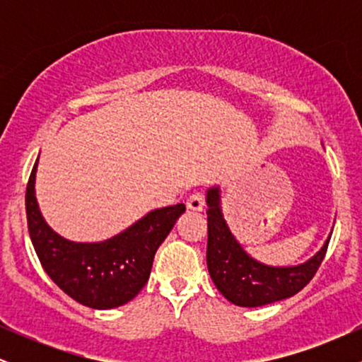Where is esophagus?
<instances>
[{
  "instance_id": "1",
  "label": "esophagus",
  "mask_w": 362,
  "mask_h": 362,
  "mask_svg": "<svg viewBox=\"0 0 362 362\" xmlns=\"http://www.w3.org/2000/svg\"><path fill=\"white\" fill-rule=\"evenodd\" d=\"M204 195L201 192H195L190 195L189 199H187V207H189L190 211H202V207H204Z\"/></svg>"
}]
</instances>
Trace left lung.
I'll return each mask as SVG.
<instances>
[{"mask_svg":"<svg viewBox=\"0 0 362 362\" xmlns=\"http://www.w3.org/2000/svg\"><path fill=\"white\" fill-rule=\"evenodd\" d=\"M207 269L219 293L236 306L255 308L294 296L313 279L328 248L294 267H271L253 260L231 235L219 209V190L207 192Z\"/></svg>","mask_w":362,"mask_h":362,"instance_id":"obj_1","label":"left lung"}]
</instances>
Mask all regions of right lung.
<instances>
[{"label": "right lung", "mask_w": 362, "mask_h": 362, "mask_svg": "<svg viewBox=\"0 0 362 362\" xmlns=\"http://www.w3.org/2000/svg\"><path fill=\"white\" fill-rule=\"evenodd\" d=\"M37 161L28 178L25 207L28 233L44 271L57 288L88 308L109 310L126 305L148 282L158 247L172 231L185 206L151 211L105 242H68L45 224L37 206Z\"/></svg>", "instance_id": "obj_1"}]
</instances>
